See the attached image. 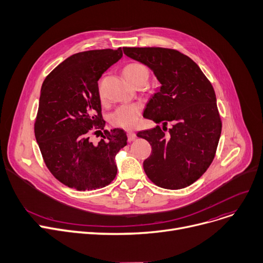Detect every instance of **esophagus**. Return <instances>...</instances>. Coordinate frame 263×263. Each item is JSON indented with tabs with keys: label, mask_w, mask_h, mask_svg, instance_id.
<instances>
[{
	"label": "esophagus",
	"mask_w": 263,
	"mask_h": 263,
	"mask_svg": "<svg viewBox=\"0 0 263 263\" xmlns=\"http://www.w3.org/2000/svg\"><path fill=\"white\" fill-rule=\"evenodd\" d=\"M127 135H128V141H129V142L134 141L135 137H136V135H135V133H134L133 131H128V132H127Z\"/></svg>",
	"instance_id": "34e87169"
}]
</instances>
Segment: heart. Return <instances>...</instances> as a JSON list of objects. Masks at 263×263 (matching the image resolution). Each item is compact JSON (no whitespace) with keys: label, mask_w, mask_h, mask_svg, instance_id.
I'll use <instances>...</instances> for the list:
<instances>
[{"label":"heart","mask_w":263,"mask_h":263,"mask_svg":"<svg viewBox=\"0 0 263 263\" xmlns=\"http://www.w3.org/2000/svg\"><path fill=\"white\" fill-rule=\"evenodd\" d=\"M122 74L132 84L142 78L144 74L148 76V69L139 63H131L123 67ZM99 95L102 98V92L99 87ZM142 112V104L133 102L128 104H122L117 107L113 114L110 115V122L115 127L123 128V129H132L134 128L137 122L140 120Z\"/></svg>","instance_id":"heart-1"}]
</instances>
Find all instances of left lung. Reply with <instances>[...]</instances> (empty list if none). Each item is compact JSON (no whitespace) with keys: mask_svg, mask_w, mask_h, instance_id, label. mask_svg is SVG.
I'll return each mask as SVG.
<instances>
[{"mask_svg":"<svg viewBox=\"0 0 263 263\" xmlns=\"http://www.w3.org/2000/svg\"><path fill=\"white\" fill-rule=\"evenodd\" d=\"M123 53L148 66L161 83L144 116L162 122L163 128L136 134L153 148L144 161V171L160 187H186L209 168L222 132L211 83L194 61L177 50L126 47ZM170 121L173 127L166 134Z\"/></svg>","mask_w":263,"mask_h":263,"instance_id":"8db88e82","label":"left lung"}]
</instances>
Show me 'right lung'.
<instances>
[{
    "label": "right lung",
    "mask_w": 263,
    "mask_h": 263,
    "mask_svg": "<svg viewBox=\"0 0 263 263\" xmlns=\"http://www.w3.org/2000/svg\"><path fill=\"white\" fill-rule=\"evenodd\" d=\"M121 57V48L76 53L55 67L41 86L35 137L48 170L68 187L92 191L116 177L115 156L127 145L126 132L104 130L98 144L89 135L105 126L98 81Z\"/></svg>",
    "instance_id": "obj_1"
}]
</instances>
